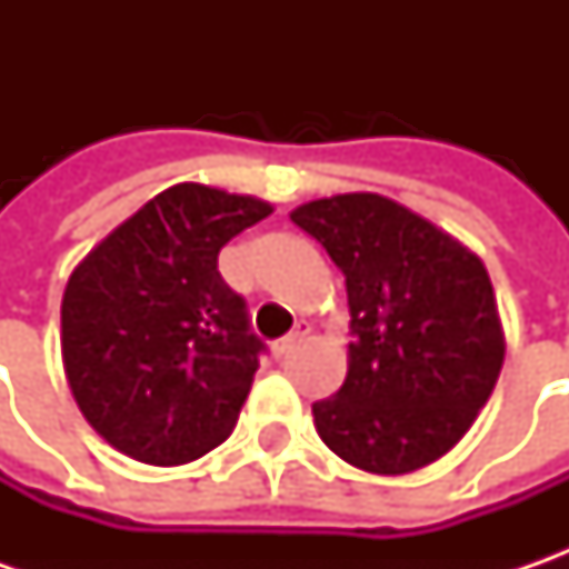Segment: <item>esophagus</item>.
I'll return each mask as SVG.
<instances>
[{
    "mask_svg": "<svg viewBox=\"0 0 569 569\" xmlns=\"http://www.w3.org/2000/svg\"><path fill=\"white\" fill-rule=\"evenodd\" d=\"M307 332H310L307 326H297V329H295V332H291V336H284V339L274 341V345H272V355H274V358H278V361H281V358H288V355L295 351L297 345H300V341L307 339Z\"/></svg>",
    "mask_w": 569,
    "mask_h": 569,
    "instance_id": "1",
    "label": "esophagus"
}]
</instances>
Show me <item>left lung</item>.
<instances>
[{
	"label": "left lung",
	"mask_w": 569,
	"mask_h": 569,
	"mask_svg": "<svg viewBox=\"0 0 569 569\" xmlns=\"http://www.w3.org/2000/svg\"><path fill=\"white\" fill-rule=\"evenodd\" d=\"M345 274L351 336L336 396L313 402L322 443L355 469L408 475L475 425L507 341L481 256L380 192L291 211Z\"/></svg>",
	"instance_id": "1"
}]
</instances>
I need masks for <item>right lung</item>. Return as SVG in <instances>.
Returning a JSON list of instances; mask_svg holds the SVG:
<instances>
[{"label": "right lung", "instance_id": "1", "mask_svg": "<svg viewBox=\"0 0 569 569\" xmlns=\"http://www.w3.org/2000/svg\"><path fill=\"white\" fill-rule=\"evenodd\" d=\"M272 206L177 183L110 230L69 274L62 367L84 421L144 466H183L224 443L262 341L218 252Z\"/></svg>", "mask_w": 569, "mask_h": 569}]
</instances>
